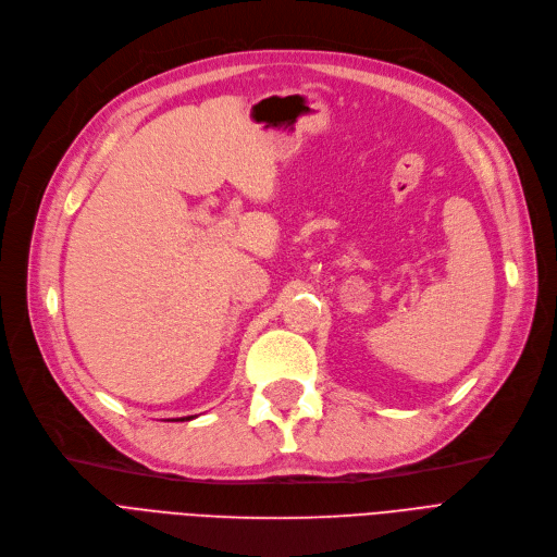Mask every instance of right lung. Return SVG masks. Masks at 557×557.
I'll list each match as a JSON object with an SVG mask.
<instances>
[{
    "label": "right lung",
    "mask_w": 557,
    "mask_h": 557,
    "mask_svg": "<svg viewBox=\"0 0 557 557\" xmlns=\"http://www.w3.org/2000/svg\"><path fill=\"white\" fill-rule=\"evenodd\" d=\"M191 418H194V416H187V418H181V420H191Z\"/></svg>",
    "instance_id": "right-lung-1"
}]
</instances>
